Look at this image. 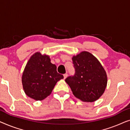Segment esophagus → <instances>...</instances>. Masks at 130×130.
Returning <instances> with one entry per match:
<instances>
[{
  "label": "esophagus",
  "instance_id": "1",
  "mask_svg": "<svg viewBox=\"0 0 130 130\" xmlns=\"http://www.w3.org/2000/svg\"><path fill=\"white\" fill-rule=\"evenodd\" d=\"M63 76H64V79H66V77H67V76H68V74H67V73H66L64 74Z\"/></svg>",
  "mask_w": 130,
  "mask_h": 130
}]
</instances>
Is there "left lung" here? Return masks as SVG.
<instances>
[{
	"label": "left lung",
	"mask_w": 130,
	"mask_h": 130,
	"mask_svg": "<svg viewBox=\"0 0 130 130\" xmlns=\"http://www.w3.org/2000/svg\"><path fill=\"white\" fill-rule=\"evenodd\" d=\"M75 74L65 80L74 96L83 102H92L104 93L107 75L100 62L93 54L82 51L72 57Z\"/></svg>",
	"instance_id": "obj_1"
}]
</instances>
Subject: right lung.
<instances>
[{
    "label": "right lung",
    "instance_id": "right-lung-1",
    "mask_svg": "<svg viewBox=\"0 0 130 130\" xmlns=\"http://www.w3.org/2000/svg\"><path fill=\"white\" fill-rule=\"evenodd\" d=\"M63 75L51 63L50 56L36 52L29 58L22 76L25 93L35 101H42L50 95L55 85Z\"/></svg>",
    "mask_w": 130,
    "mask_h": 130
}]
</instances>
